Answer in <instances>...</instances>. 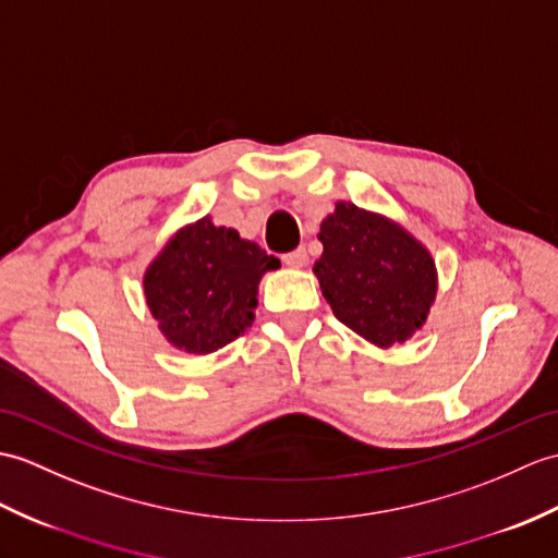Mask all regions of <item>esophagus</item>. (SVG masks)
<instances>
[{"label":"esophagus","mask_w":558,"mask_h":558,"mask_svg":"<svg viewBox=\"0 0 558 558\" xmlns=\"http://www.w3.org/2000/svg\"><path fill=\"white\" fill-rule=\"evenodd\" d=\"M282 262L288 264L290 268H304V266H306V250L300 247V250H294V252H290V254H284Z\"/></svg>","instance_id":"34e87169"}]
</instances>
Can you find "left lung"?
I'll return each mask as SVG.
<instances>
[{"label": "left lung", "mask_w": 558, "mask_h": 558, "mask_svg": "<svg viewBox=\"0 0 558 558\" xmlns=\"http://www.w3.org/2000/svg\"><path fill=\"white\" fill-rule=\"evenodd\" d=\"M323 254L314 264L332 314L366 342L387 349L411 340L437 296L435 258L383 214L338 202L323 218Z\"/></svg>", "instance_id": "left-lung-1"}]
</instances>
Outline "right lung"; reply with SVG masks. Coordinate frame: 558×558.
Here are the masks:
<instances>
[{
    "instance_id": "obj_1",
    "label": "right lung",
    "mask_w": 558,
    "mask_h": 558,
    "mask_svg": "<svg viewBox=\"0 0 558 558\" xmlns=\"http://www.w3.org/2000/svg\"><path fill=\"white\" fill-rule=\"evenodd\" d=\"M280 268L238 230L211 216L175 230L145 270V300L166 342L187 354H211L254 323L258 282Z\"/></svg>"
}]
</instances>
